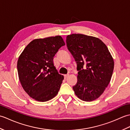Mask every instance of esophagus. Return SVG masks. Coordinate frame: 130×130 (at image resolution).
<instances>
[{
    "mask_svg": "<svg viewBox=\"0 0 130 130\" xmlns=\"http://www.w3.org/2000/svg\"><path fill=\"white\" fill-rule=\"evenodd\" d=\"M68 76H69V74H67V75H64V78L65 79H67Z\"/></svg>",
    "mask_w": 130,
    "mask_h": 130,
    "instance_id": "esophagus-1",
    "label": "esophagus"
}]
</instances>
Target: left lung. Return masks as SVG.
<instances>
[{"label":"left lung","instance_id":"8db88e82","mask_svg":"<svg viewBox=\"0 0 130 130\" xmlns=\"http://www.w3.org/2000/svg\"><path fill=\"white\" fill-rule=\"evenodd\" d=\"M67 46L75 59L79 71L73 87L81 100L91 102L100 96L108 85L114 61L107 46L97 37L82 34L67 36Z\"/></svg>","mask_w":130,"mask_h":130}]
</instances>
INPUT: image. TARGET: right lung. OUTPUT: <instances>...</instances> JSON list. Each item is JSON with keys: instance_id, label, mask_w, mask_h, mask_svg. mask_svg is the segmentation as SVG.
Returning a JSON list of instances; mask_svg holds the SVG:
<instances>
[{"instance_id": "right-lung-1", "label": "right lung", "mask_w": 130, "mask_h": 130, "mask_svg": "<svg viewBox=\"0 0 130 130\" xmlns=\"http://www.w3.org/2000/svg\"><path fill=\"white\" fill-rule=\"evenodd\" d=\"M65 45L60 36L37 38L32 41L19 56V81L24 91L35 100L46 102L58 94L63 76L58 73L53 59Z\"/></svg>"}]
</instances>
